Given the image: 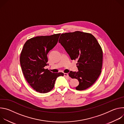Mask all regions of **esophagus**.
Masks as SVG:
<instances>
[{
    "instance_id": "34e87169",
    "label": "esophagus",
    "mask_w": 124,
    "mask_h": 124,
    "mask_svg": "<svg viewBox=\"0 0 124 124\" xmlns=\"http://www.w3.org/2000/svg\"><path fill=\"white\" fill-rule=\"evenodd\" d=\"M64 76L65 77L69 78V75H68V73H64Z\"/></svg>"
}]
</instances>
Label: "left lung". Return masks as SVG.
<instances>
[{"mask_svg": "<svg viewBox=\"0 0 124 124\" xmlns=\"http://www.w3.org/2000/svg\"><path fill=\"white\" fill-rule=\"evenodd\" d=\"M59 42L71 60L78 61V71L69 73L79 81L76 89L84 90L91 86L100 76L102 65V50L96 38L90 33L77 31L62 33Z\"/></svg>", "mask_w": 124, "mask_h": 124, "instance_id": "obj_1", "label": "left lung"}]
</instances>
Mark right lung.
I'll list each match as a JSON object with an SVG mask.
<instances>
[{"label":"right lung","instance_id":"1","mask_svg":"<svg viewBox=\"0 0 124 124\" xmlns=\"http://www.w3.org/2000/svg\"><path fill=\"white\" fill-rule=\"evenodd\" d=\"M60 33L50 36H37L28 39L20 55V64L23 76L31 87L40 93L50 91L57 77L62 73H54L44 69L48 61L47 54L57 44Z\"/></svg>","mask_w":124,"mask_h":124}]
</instances>
